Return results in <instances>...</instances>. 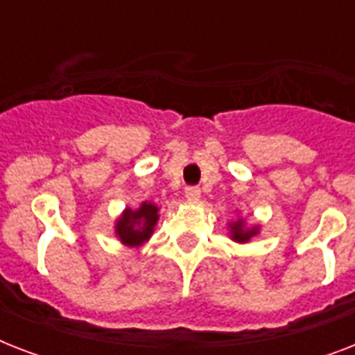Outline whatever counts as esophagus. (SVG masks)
<instances>
[{
  "label": "esophagus",
  "mask_w": 355,
  "mask_h": 355,
  "mask_svg": "<svg viewBox=\"0 0 355 355\" xmlns=\"http://www.w3.org/2000/svg\"><path fill=\"white\" fill-rule=\"evenodd\" d=\"M184 193H186V199L191 200V202H195V200H199L200 189L197 188V186H188V188H186V191H184Z\"/></svg>",
  "instance_id": "obj_1"
}]
</instances>
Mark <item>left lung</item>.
Listing matches in <instances>:
<instances>
[{"label":"left lung","instance_id":"8db88e82","mask_svg":"<svg viewBox=\"0 0 355 355\" xmlns=\"http://www.w3.org/2000/svg\"><path fill=\"white\" fill-rule=\"evenodd\" d=\"M230 230H232V239H236V241H248L250 237L256 236L258 234V227H252V228H245V223L239 219L237 223H232L230 225Z\"/></svg>","mask_w":355,"mask_h":355}]
</instances>
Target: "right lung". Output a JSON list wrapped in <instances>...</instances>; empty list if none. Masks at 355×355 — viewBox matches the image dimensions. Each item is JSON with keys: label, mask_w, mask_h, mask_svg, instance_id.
I'll list each match as a JSON object with an SVG mask.
<instances>
[{"label": "right lung", "mask_w": 355, "mask_h": 355, "mask_svg": "<svg viewBox=\"0 0 355 355\" xmlns=\"http://www.w3.org/2000/svg\"><path fill=\"white\" fill-rule=\"evenodd\" d=\"M158 221V208L150 202H144L138 210H125L116 223V236L128 247H139L153 234Z\"/></svg>", "instance_id": "right-lung-1"}]
</instances>
